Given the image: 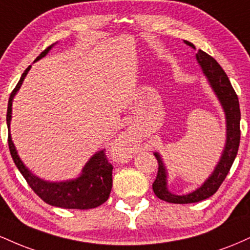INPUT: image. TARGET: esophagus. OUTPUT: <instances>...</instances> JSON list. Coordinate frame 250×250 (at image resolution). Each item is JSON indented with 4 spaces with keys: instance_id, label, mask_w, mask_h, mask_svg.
Segmentation results:
<instances>
[{
    "instance_id": "1",
    "label": "esophagus",
    "mask_w": 250,
    "mask_h": 250,
    "mask_svg": "<svg viewBox=\"0 0 250 250\" xmlns=\"http://www.w3.org/2000/svg\"><path fill=\"white\" fill-rule=\"evenodd\" d=\"M135 140L134 131L131 129H129L128 131H125V134L122 135L119 139V142H117V150H120L121 153H125V151L130 150V147L133 146V142Z\"/></svg>"
}]
</instances>
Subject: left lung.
Returning <instances> with one entry per match:
<instances>
[{
	"instance_id": "left-lung-1",
	"label": "left lung",
	"mask_w": 250,
	"mask_h": 250,
	"mask_svg": "<svg viewBox=\"0 0 250 250\" xmlns=\"http://www.w3.org/2000/svg\"><path fill=\"white\" fill-rule=\"evenodd\" d=\"M185 43L195 49L193 43L189 41H185ZM196 60L201 68H202L205 75L207 76L214 93L216 94L217 99H219L223 110H225L227 122V141L220 161L210 176L206 180V182L200 188L187 195H175L168 190L166 167L163 165L160 154L154 153L157 162H159V170H157L156 180L153 183V190L159 199L169 203L185 205V203L200 202V201L208 199L211 195L216 193L217 189L222 185L229 170H230L240 146L241 113L239 99H237L234 88L231 87V83L229 81L228 76H227L225 70L221 68L219 63L216 62V60L208 55L203 50L200 49L197 51Z\"/></svg>"
}]
</instances>
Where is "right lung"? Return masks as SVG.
Here are the masks:
<instances>
[{"label": "right lung", "instance_id": "1", "mask_svg": "<svg viewBox=\"0 0 250 250\" xmlns=\"http://www.w3.org/2000/svg\"><path fill=\"white\" fill-rule=\"evenodd\" d=\"M54 44L49 45L45 50H43L35 61L42 59L48 54ZM31 68V65L24 70L21 79L14 90L11 91L8 101L7 110V125H8V145L9 150L15 162L17 169L21 171L23 177L27 181L30 188L35 191L39 197L50 206H55L60 208L67 209H91L101 206L108 200L110 194L111 186H113V166L108 162L105 156L104 149L100 150L99 153L91 156V159L87 162L83 168L81 176L75 180L63 181V182H49V181L41 180L40 177L31 174L28 168L23 165L17 154L15 146L10 135V120H11V104L13 99L21 88L25 75Z\"/></svg>", "mask_w": 250, "mask_h": 250}]
</instances>
